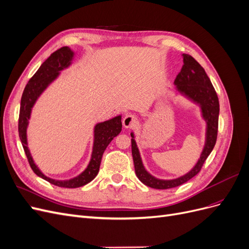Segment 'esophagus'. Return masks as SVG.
Segmentation results:
<instances>
[{"label": "esophagus", "mask_w": 249, "mask_h": 249, "mask_svg": "<svg viewBox=\"0 0 249 249\" xmlns=\"http://www.w3.org/2000/svg\"><path fill=\"white\" fill-rule=\"evenodd\" d=\"M137 123V117L132 114H127L124 117L123 119V125L125 127V129H129V127H132L133 125L136 124Z\"/></svg>", "instance_id": "obj_1"}]
</instances>
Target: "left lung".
<instances>
[{
    "mask_svg": "<svg viewBox=\"0 0 249 249\" xmlns=\"http://www.w3.org/2000/svg\"><path fill=\"white\" fill-rule=\"evenodd\" d=\"M183 62L184 65L182 70L175 80L176 89L180 95L185 96L186 99L196 104L199 107L201 118L206 123L205 145L202 147L197 162L184 176L170 179L158 178L150 175L143 165L139 148L136 140H135V134L132 132V155L135 172L143 184L154 188V189H170V188H175L188 182L190 178L196 176L201 169L202 164L205 163L207 158L213 150L217 139L219 101H218L215 89L205 70L193 57L183 54Z\"/></svg>",
    "mask_w": 249,
    "mask_h": 249,
    "instance_id": "8db88e82",
    "label": "left lung"
}]
</instances>
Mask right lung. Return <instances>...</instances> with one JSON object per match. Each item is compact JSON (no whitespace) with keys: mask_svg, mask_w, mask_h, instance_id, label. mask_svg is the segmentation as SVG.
I'll return each instance as SVG.
<instances>
[{"mask_svg":"<svg viewBox=\"0 0 249 249\" xmlns=\"http://www.w3.org/2000/svg\"><path fill=\"white\" fill-rule=\"evenodd\" d=\"M74 52L69 48L63 47L57 50L44 61L41 66L35 72L34 76L30 79L25 87L20 100L19 118H18V134L22 147L28 158L30 166L35 175L48 180L49 183L63 188H78L82 187L97 176L100 170L102 157L107 148L109 143L122 132V115H117L103 123H97L93 127V144L90 161L85 170L81 172L77 177L70 179H55L47 177L35 164L33 157L28 146V125L31 118L32 109L40 95L46 91L48 87L55 82L62 71L67 70L72 65L74 59Z\"/></svg>","mask_w":249,"mask_h":249,"instance_id":"obj_1","label":"right lung"}]
</instances>
